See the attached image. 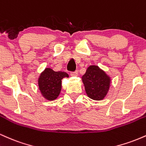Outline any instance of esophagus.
I'll use <instances>...</instances> for the list:
<instances>
[{
    "label": "esophagus",
    "mask_w": 146,
    "mask_h": 146,
    "mask_svg": "<svg viewBox=\"0 0 146 146\" xmlns=\"http://www.w3.org/2000/svg\"><path fill=\"white\" fill-rule=\"evenodd\" d=\"M70 75H71L72 76H76L77 75H78V71H74V72H72L71 73H70Z\"/></svg>",
    "instance_id": "34e87169"
}]
</instances>
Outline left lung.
<instances>
[{"label": "left lung", "instance_id": "obj_1", "mask_svg": "<svg viewBox=\"0 0 146 146\" xmlns=\"http://www.w3.org/2000/svg\"><path fill=\"white\" fill-rule=\"evenodd\" d=\"M87 96L94 100H103L110 87L111 78L97 66H90L82 76Z\"/></svg>", "mask_w": 146, "mask_h": 146}]
</instances>
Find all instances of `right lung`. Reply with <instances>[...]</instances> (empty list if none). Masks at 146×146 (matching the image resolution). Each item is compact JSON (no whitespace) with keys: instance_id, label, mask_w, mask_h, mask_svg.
Instances as JSON below:
<instances>
[{"instance_id":"add662e5","label":"right lung","mask_w":146,"mask_h":146,"mask_svg":"<svg viewBox=\"0 0 146 146\" xmlns=\"http://www.w3.org/2000/svg\"><path fill=\"white\" fill-rule=\"evenodd\" d=\"M69 75L62 71L55 72L51 68H46L40 74L38 86L42 95L48 100H54L59 96L61 90V80Z\"/></svg>"}]
</instances>
